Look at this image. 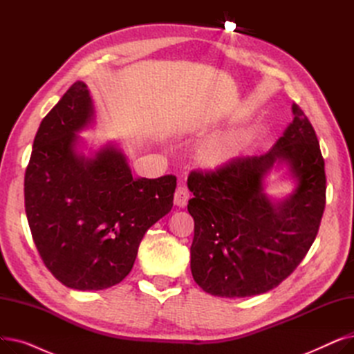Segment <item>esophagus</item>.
Instances as JSON below:
<instances>
[{
	"label": "esophagus",
	"instance_id": "esophagus-1",
	"mask_svg": "<svg viewBox=\"0 0 354 354\" xmlns=\"http://www.w3.org/2000/svg\"><path fill=\"white\" fill-rule=\"evenodd\" d=\"M188 201H189V191H188V188L185 187L183 183H179L176 191H175V195H174L175 205L183 208V207H187Z\"/></svg>",
	"mask_w": 354,
	"mask_h": 354
}]
</instances>
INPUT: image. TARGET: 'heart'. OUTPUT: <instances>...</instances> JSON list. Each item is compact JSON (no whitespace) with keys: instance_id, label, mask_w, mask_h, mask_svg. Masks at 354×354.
Segmentation results:
<instances>
[{"instance_id":"obj_1","label":"heart","mask_w":354,"mask_h":354,"mask_svg":"<svg viewBox=\"0 0 354 354\" xmlns=\"http://www.w3.org/2000/svg\"><path fill=\"white\" fill-rule=\"evenodd\" d=\"M239 138L231 133L219 135L208 140L201 149V160L208 166H219L228 162L236 152Z\"/></svg>"}]
</instances>
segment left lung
Segmentation results:
<instances>
[{
	"label": "left lung",
	"instance_id": "obj_1",
	"mask_svg": "<svg viewBox=\"0 0 354 354\" xmlns=\"http://www.w3.org/2000/svg\"><path fill=\"white\" fill-rule=\"evenodd\" d=\"M291 110L292 122L270 152L189 174L191 271L212 295L243 299L275 288L303 261L319 232L326 207L324 159L304 111L295 103ZM277 161L290 165L299 185L287 200L272 204L262 180Z\"/></svg>",
	"mask_w": 354,
	"mask_h": 354
}]
</instances>
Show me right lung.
Segmentation results:
<instances>
[{
  "label": "right lung",
  "mask_w": 354,
  "mask_h": 354,
  "mask_svg": "<svg viewBox=\"0 0 354 354\" xmlns=\"http://www.w3.org/2000/svg\"><path fill=\"white\" fill-rule=\"evenodd\" d=\"M93 118L76 82L43 119L24 178V203L44 266L74 290H104L132 270L145 232L172 209L176 176L133 178L123 153L106 146L77 155V132Z\"/></svg>",
  "instance_id": "obj_1"
}]
</instances>
